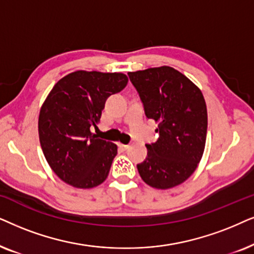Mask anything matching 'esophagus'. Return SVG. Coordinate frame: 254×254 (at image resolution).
<instances>
[{"mask_svg": "<svg viewBox=\"0 0 254 254\" xmlns=\"http://www.w3.org/2000/svg\"><path fill=\"white\" fill-rule=\"evenodd\" d=\"M118 147L121 148V150H123V151H125V150H127V148L130 147V145H124V144H118Z\"/></svg>", "mask_w": 254, "mask_h": 254, "instance_id": "esophagus-1", "label": "esophagus"}]
</instances>
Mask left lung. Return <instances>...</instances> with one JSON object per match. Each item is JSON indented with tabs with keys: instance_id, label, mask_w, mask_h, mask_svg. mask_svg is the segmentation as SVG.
Segmentation results:
<instances>
[{
	"instance_id": "1",
	"label": "left lung",
	"mask_w": 254,
	"mask_h": 254,
	"mask_svg": "<svg viewBox=\"0 0 254 254\" xmlns=\"http://www.w3.org/2000/svg\"><path fill=\"white\" fill-rule=\"evenodd\" d=\"M145 115L158 124V140L146 144L147 157L137 165L145 184L170 189L194 173L205 147L207 106L201 89L170 66L129 72Z\"/></svg>"
}]
</instances>
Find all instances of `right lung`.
Masks as SVG:
<instances>
[{
	"label": "right lung",
	"mask_w": 254,
	"mask_h": 254,
	"mask_svg": "<svg viewBox=\"0 0 254 254\" xmlns=\"http://www.w3.org/2000/svg\"><path fill=\"white\" fill-rule=\"evenodd\" d=\"M127 83L123 73L76 70L54 84L39 111L40 146L52 171L74 188L89 189L108 178L117 145L97 138L108 97Z\"/></svg>",
	"instance_id": "add662e5"
}]
</instances>
